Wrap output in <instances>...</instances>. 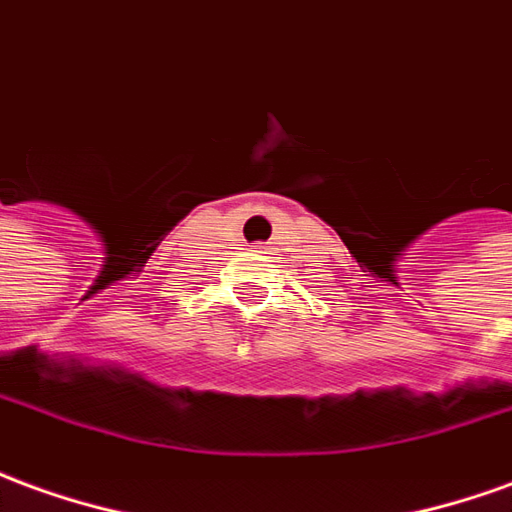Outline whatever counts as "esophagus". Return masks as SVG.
Listing matches in <instances>:
<instances>
[{"label":"esophagus","mask_w":512,"mask_h":512,"mask_svg":"<svg viewBox=\"0 0 512 512\" xmlns=\"http://www.w3.org/2000/svg\"><path fill=\"white\" fill-rule=\"evenodd\" d=\"M255 252H268V249H266V246H263V244H257V246H255Z\"/></svg>","instance_id":"esophagus-1"}]
</instances>
